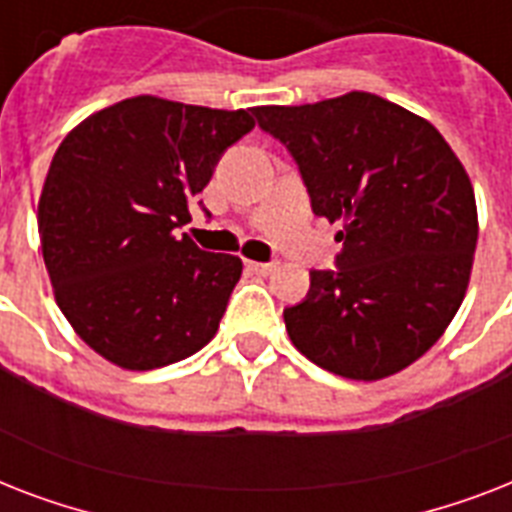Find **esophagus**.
Masks as SVG:
<instances>
[{
  "instance_id": "obj_1",
  "label": "esophagus",
  "mask_w": 512,
  "mask_h": 512,
  "mask_svg": "<svg viewBox=\"0 0 512 512\" xmlns=\"http://www.w3.org/2000/svg\"><path fill=\"white\" fill-rule=\"evenodd\" d=\"M247 268L257 276H268V273L276 271V263H255V260H247Z\"/></svg>"
}]
</instances>
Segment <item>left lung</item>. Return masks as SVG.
I'll list each match as a JSON object with an SVG mask.
<instances>
[{"instance_id": "1", "label": "left lung", "mask_w": 512, "mask_h": 512, "mask_svg": "<svg viewBox=\"0 0 512 512\" xmlns=\"http://www.w3.org/2000/svg\"><path fill=\"white\" fill-rule=\"evenodd\" d=\"M300 167L311 207L340 223L337 271L284 311L289 340L348 380H382L428 353L460 311L478 241L470 177L422 116L348 92L252 108Z\"/></svg>"}]
</instances>
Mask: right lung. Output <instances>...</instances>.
I'll list each match as a JSON object with an SVG mask.
<instances>
[{"mask_svg":"<svg viewBox=\"0 0 512 512\" xmlns=\"http://www.w3.org/2000/svg\"><path fill=\"white\" fill-rule=\"evenodd\" d=\"M252 127L249 108L138 95L87 116L58 146L36 215L42 257L58 308L106 361L148 372L215 337L241 260L177 228Z\"/></svg>","mask_w":512,"mask_h":512,"instance_id":"right-lung-1","label":"right lung"}]
</instances>
